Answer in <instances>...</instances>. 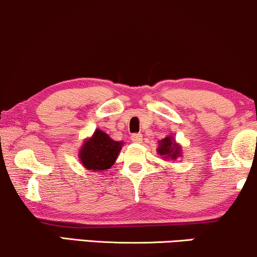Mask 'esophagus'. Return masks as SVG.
I'll list each match as a JSON object with an SVG mask.
<instances>
[{
    "instance_id": "1",
    "label": "esophagus",
    "mask_w": 257,
    "mask_h": 257,
    "mask_svg": "<svg viewBox=\"0 0 257 257\" xmlns=\"http://www.w3.org/2000/svg\"><path fill=\"white\" fill-rule=\"evenodd\" d=\"M131 139H132L133 142L140 144V142H142V134H140V133H136V134H132Z\"/></svg>"
}]
</instances>
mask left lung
<instances>
[{
  "mask_svg": "<svg viewBox=\"0 0 257 257\" xmlns=\"http://www.w3.org/2000/svg\"><path fill=\"white\" fill-rule=\"evenodd\" d=\"M181 147L175 142V140L172 136H166L164 140L159 141V148H158V154H160L161 157L165 159H174L181 157Z\"/></svg>",
  "mask_w": 257,
  "mask_h": 257,
  "instance_id": "left-lung-1",
  "label": "left lung"
}]
</instances>
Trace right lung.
<instances>
[{
  "label": "right lung",
  "instance_id": "1",
  "mask_svg": "<svg viewBox=\"0 0 257 257\" xmlns=\"http://www.w3.org/2000/svg\"><path fill=\"white\" fill-rule=\"evenodd\" d=\"M122 145L123 142L115 141L104 132L96 129L93 135L84 141L78 155L86 170L102 172L115 164Z\"/></svg>",
  "mask_w": 257,
  "mask_h": 257
}]
</instances>
